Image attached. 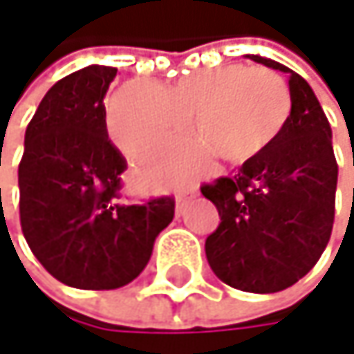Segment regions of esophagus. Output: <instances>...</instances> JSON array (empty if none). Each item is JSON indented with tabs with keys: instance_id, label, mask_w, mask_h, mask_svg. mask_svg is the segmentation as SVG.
<instances>
[{
	"instance_id": "obj_1",
	"label": "esophagus",
	"mask_w": 354,
	"mask_h": 354,
	"mask_svg": "<svg viewBox=\"0 0 354 354\" xmlns=\"http://www.w3.org/2000/svg\"><path fill=\"white\" fill-rule=\"evenodd\" d=\"M197 193H199V189L195 187V185H189V187H185V189H180L178 191V195H176V212H183V207H185V203L189 201V199H193V197H197Z\"/></svg>"
}]
</instances>
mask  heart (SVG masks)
I'll return each instance as SVG.
<instances>
[{
	"mask_svg": "<svg viewBox=\"0 0 354 354\" xmlns=\"http://www.w3.org/2000/svg\"><path fill=\"white\" fill-rule=\"evenodd\" d=\"M292 111L286 82L268 68L222 64L171 84L136 80L106 102V132L130 159L157 163L187 145V123L226 161H248L281 134ZM151 174L149 167H145Z\"/></svg>",
	"mask_w": 354,
	"mask_h": 354,
	"instance_id": "1",
	"label": "heart"
}]
</instances>
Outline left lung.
Instances as JSON below:
<instances>
[{"label":"left lung","instance_id":"obj_1","mask_svg":"<svg viewBox=\"0 0 354 354\" xmlns=\"http://www.w3.org/2000/svg\"><path fill=\"white\" fill-rule=\"evenodd\" d=\"M250 58L288 73L292 111L274 142L233 178L201 185L220 214L205 256L222 283L272 294L302 279L330 241L338 163L330 121L310 86L270 58Z\"/></svg>","mask_w":354,"mask_h":354}]
</instances>
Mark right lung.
<instances>
[{"mask_svg": "<svg viewBox=\"0 0 354 354\" xmlns=\"http://www.w3.org/2000/svg\"><path fill=\"white\" fill-rule=\"evenodd\" d=\"M115 75L92 64L56 82L27 125L18 165L22 235L52 277L80 290L134 281L176 205L121 201L128 161L109 140L104 111Z\"/></svg>", "mask_w": 354, "mask_h": 354, "instance_id": "add662e5", "label": "right lung"}]
</instances>
